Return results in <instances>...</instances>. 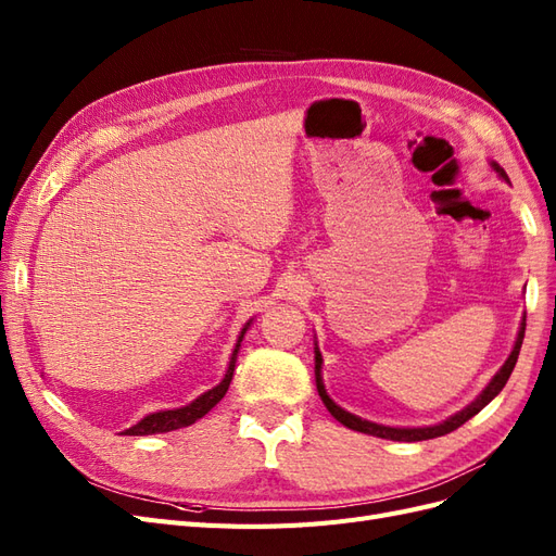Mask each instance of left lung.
Segmentation results:
<instances>
[{"instance_id":"8db88e82","label":"left lung","mask_w":556,"mask_h":556,"mask_svg":"<svg viewBox=\"0 0 556 556\" xmlns=\"http://www.w3.org/2000/svg\"><path fill=\"white\" fill-rule=\"evenodd\" d=\"M492 166L498 172V176L508 178L506 172H503L498 164H492ZM525 329H527V317L521 319V327H519V333H517V341H515V348H513V352H510V357L506 359V364L501 366V371L492 378V382L484 387V392H482L473 403H470L468 408H464V410L457 413V415H452L450 419H445V422L435 425V427H422V429H394V427H382V425L366 422V419H362V417H357V415H352V413L343 410L341 406H336V403H333V401L327 396V392H325L323 378H319V366H323V355H319V350L315 348V382H317V392H319V396H323L327 410H329L336 419H339L341 425H345L348 429H355V431H362V433H371V435H378V439H387V441H406V443L439 439V435H445V433H450V431H454V429H459L464 422H468L470 417L478 415V413L486 406V403H490V401L503 390V387H506V382H508V378H510V374H513V368H515V364H517L521 341H525Z\"/></svg>"}]
</instances>
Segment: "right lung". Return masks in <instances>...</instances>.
<instances>
[{
	"label": "right lung",
	"instance_id": "obj_1",
	"mask_svg": "<svg viewBox=\"0 0 556 556\" xmlns=\"http://www.w3.org/2000/svg\"><path fill=\"white\" fill-rule=\"evenodd\" d=\"M248 325H250V323H248ZM245 329H248V327H245ZM245 329H243L241 336H239L237 350H233L229 368H227V374H225V378H223L220 384L213 387V390H208L206 394H201L199 399H194V401L190 403V406L176 408V410H160V413L148 415V417L141 419L139 425L129 427V429L123 431V433H127V435L164 433V431H174V429H180V427H190V425L197 422V419L204 417V415L215 406V403H220V399H223V396L227 394V390H229V382H231V376H233V364H237V352H239V345H241V341H243Z\"/></svg>",
	"mask_w": 556,
	"mask_h": 556
}]
</instances>
